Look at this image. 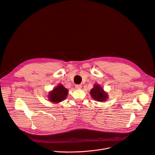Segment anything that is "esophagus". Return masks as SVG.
Returning <instances> with one entry per match:
<instances>
[{"mask_svg": "<svg viewBox=\"0 0 155 155\" xmlns=\"http://www.w3.org/2000/svg\"><path fill=\"white\" fill-rule=\"evenodd\" d=\"M81 85H75V88H77V89H81Z\"/></svg>", "mask_w": 155, "mask_h": 155, "instance_id": "obj_1", "label": "esophagus"}]
</instances>
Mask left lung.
I'll return each instance as SVG.
<instances>
[{
    "label": "left lung",
    "instance_id": "8db88e82",
    "mask_svg": "<svg viewBox=\"0 0 155 155\" xmlns=\"http://www.w3.org/2000/svg\"><path fill=\"white\" fill-rule=\"evenodd\" d=\"M90 94L93 99L97 101H105L108 97V94L99 85L95 84L93 88L90 91Z\"/></svg>",
    "mask_w": 155,
    "mask_h": 155
}]
</instances>
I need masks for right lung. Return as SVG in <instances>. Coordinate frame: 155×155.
<instances>
[{
  "label": "right lung",
  "instance_id": "right-lung-1",
  "mask_svg": "<svg viewBox=\"0 0 155 155\" xmlns=\"http://www.w3.org/2000/svg\"><path fill=\"white\" fill-rule=\"evenodd\" d=\"M67 94L68 90L61 84H59L52 91L49 92L48 95L49 100L53 103H58L64 100L67 97Z\"/></svg>",
  "mask_w": 155,
  "mask_h": 155
}]
</instances>
